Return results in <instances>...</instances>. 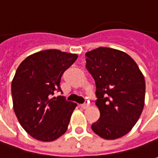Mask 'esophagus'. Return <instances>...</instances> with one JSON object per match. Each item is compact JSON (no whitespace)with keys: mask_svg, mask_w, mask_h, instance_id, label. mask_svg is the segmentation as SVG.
<instances>
[{"mask_svg":"<svg viewBox=\"0 0 158 158\" xmlns=\"http://www.w3.org/2000/svg\"><path fill=\"white\" fill-rule=\"evenodd\" d=\"M88 106H89V105H88L87 103H84V104H81V105H80V107H82V108H84V109L87 108Z\"/></svg>","mask_w":158,"mask_h":158,"instance_id":"1","label":"esophagus"}]
</instances>
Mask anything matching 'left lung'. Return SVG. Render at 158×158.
I'll use <instances>...</instances> for the list:
<instances>
[{
  "instance_id": "obj_1",
  "label": "left lung",
  "mask_w": 158,
  "mask_h": 158,
  "mask_svg": "<svg viewBox=\"0 0 158 158\" xmlns=\"http://www.w3.org/2000/svg\"><path fill=\"white\" fill-rule=\"evenodd\" d=\"M85 56V67L95 81V104L101 113L91 128L102 138H120L131 130L143 112V75L132 57L115 49L100 47Z\"/></svg>"
}]
</instances>
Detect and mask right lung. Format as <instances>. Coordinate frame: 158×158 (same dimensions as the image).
<instances>
[{"instance_id":"1","label":"right lung","mask_w":158,"mask_h":158,"mask_svg":"<svg viewBox=\"0 0 158 158\" xmlns=\"http://www.w3.org/2000/svg\"><path fill=\"white\" fill-rule=\"evenodd\" d=\"M77 54L46 50L30 55L20 64L11 85L13 106L20 124L32 137L52 142L66 132L77 104L64 96L60 80Z\"/></svg>"}]
</instances>
